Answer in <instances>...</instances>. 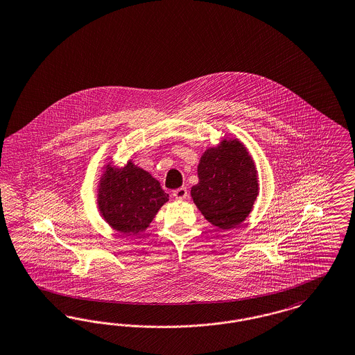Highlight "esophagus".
Instances as JSON below:
<instances>
[{"label":"esophagus","mask_w":355,"mask_h":355,"mask_svg":"<svg viewBox=\"0 0 355 355\" xmlns=\"http://www.w3.org/2000/svg\"><path fill=\"white\" fill-rule=\"evenodd\" d=\"M187 196H189V193H187L186 187H180V189L173 191V197L175 199H180V200L187 198Z\"/></svg>","instance_id":"esophagus-1"}]
</instances>
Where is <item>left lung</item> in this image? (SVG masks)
Returning <instances> with one entry per match:
<instances>
[{"instance_id":"left-lung-1","label":"left lung","mask_w":355,"mask_h":355,"mask_svg":"<svg viewBox=\"0 0 355 355\" xmlns=\"http://www.w3.org/2000/svg\"><path fill=\"white\" fill-rule=\"evenodd\" d=\"M198 177L191 197L205 218L222 230L241 225L257 197L255 165L241 142L225 140L205 152Z\"/></svg>"}]
</instances>
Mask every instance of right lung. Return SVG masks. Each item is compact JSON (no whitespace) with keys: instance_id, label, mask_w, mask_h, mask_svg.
I'll return each mask as SVG.
<instances>
[{"instance_id":"add662e5","label":"right lung","mask_w":355,"mask_h":355,"mask_svg":"<svg viewBox=\"0 0 355 355\" xmlns=\"http://www.w3.org/2000/svg\"><path fill=\"white\" fill-rule=\"evenodd\" d=\"M99 193L100 213L123 234H136L148 227L169 198L157 180L132 162L117 171L108 168Z\"/></svg>"}]
</instances>
